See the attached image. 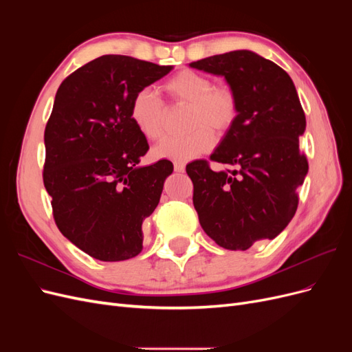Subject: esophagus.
I'll use <instances>...</instances> for the list:
<instances>
[{
    "instance_id": "34e87169",
    "label": "esophagus",
    "mask_w": 352,
    "mask_h": 352,
    "mask_svg": "<svg viewBox=\"0 0 352 352\" xmlns=\"http://www.w3.org/2000/svg\"><path fill=\"white\" fill-rule=\"evenodd\" d=\"M173 167H175L176 173H184L185 172V163L184 162H175Z\"/></svg>"
}]
</instances>
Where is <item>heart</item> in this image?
Segmentation results:
<instances>
[{
    "label": "heart",
    "mask_w": 352,
    "mask_h": 352,
    "mask_svg": "<svg viewBox=\"0 0 352 352\" xmlns=\"http://www.w3.org/2000/svg\"><path fill=\"white\" fill-rule=\"evenodd\" d=\"M164 91L172 101L190 104L188 127L192 129L184 136H170L160 142L153 154L155 158L175 162L195 158L210 151L214 145V131L226 133L238 117V98L225 85L212 87L208 76L194 70H182L164 83ZM131 120L144 138L157 141L164 133L166 105L151 88L136 91L131 101Z\"/></svg>",
    "instance_id": "heart-1"
}]
</instances>
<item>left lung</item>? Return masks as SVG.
I'll return each mask as SVG.
<instances>
[{
    "instance_id": "left-lung-1",
    "label": "left lung",
    "mask_w": 352,
    "mask_h": 352,
    "mask_svg": "<svg viewBox=\"0 0 352 352\" xmlns=\"http://www.w3.org/2000/svg\"><path fill=\"white\" fill-rule=\"evenodd\" d=\"M190 67L225 76L238 98L236 122L207 160L186 166L194 207L207 235L226 250H248L273 239L298 207L308 162L300 151L305 114L282 67L248 50L194 61Z\"/></svg>"
}]
</instances>
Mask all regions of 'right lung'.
Instances as JSON below:
<instances>
[{"mask_svg": "<svg viewBox=\"0 0 352 352\" xmlns=\"http://www.w3.org/2000/svg\"><path fill=\"white\" fill-rule=\"evenodd\" d=\"M127 56H102L61 82L45 127L44 185L60 232L101 261L142 251V221L153 214L168 160L138 166L148 151L131 120L136 91L172 70Z\"/></svg>", "mask_w": 352, "mask_h": 352, "instance_id": "right-lung-1", "label": "right lung"}]
</instances>
